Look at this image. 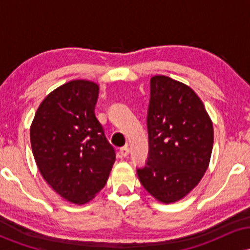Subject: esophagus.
I'll return each mask as SVG.
<instances>
[{
  "label": "esophagus",
  "mask_w": 250,
  "mask_h": 250,
  "mask_svg": "<svg viewBox=\"0 0 250 250\" xmlns=\"http://www.w3.org/2000/svg\"><path fill=\"white\" fill-rule=\"evenodd\" d=\"M120 155H121L122 157H125L129 155V148L128 147H122L120 149Z\"/></svg>",
  "instance_id": "34e87169"
}]
</instances>
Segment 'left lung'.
<instances>
[{
    "label": "left lung",
    "mask_w": 250,
    "mask_h": 250,
    "mask_svg": "<svg viewBox=\"0 0 250 250\" xmlns=\"http://www.w3.org/2000/svg\"><path fill=\"white\" fill-rule=\"evenodd\" d=\"M149 156L137 169L143 188L160 202H177L199 185L210 162L214 128L189 85L165 75L150 79Z\"/></svg>",
    "instance_id": "obj_1"
}]
</instances>
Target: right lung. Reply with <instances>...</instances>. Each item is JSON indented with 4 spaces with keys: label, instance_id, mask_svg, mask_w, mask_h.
<instances>
[{
    "label": "right lung",
    "instance_id": "obj_1",
    "mask_svg": "<svg viewBox=\"0 0 250 250\" xmlns=\"http://www.w3.org/2000/svg\"><path fill=\"white\" fill-rule=\"evenodd\" d=\"M97 96L95 82L64 83L44 97L30 125L31 150L43 180L75 205L101 191L116 159L95 116Z\"/></svg>",
    "mask_w": 250,
    "mask_h": 250
}]
</instances>
